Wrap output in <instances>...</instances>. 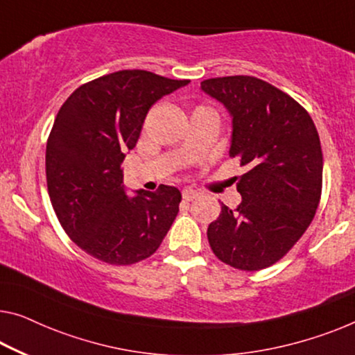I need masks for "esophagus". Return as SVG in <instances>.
<instances>
[{"instance_id": "34e87169", "label": "esophagus", "mask_w": 355, "mask_h": 355, "mask_svg": "<svg viewBox=\"0 0 355 355\" xmlns=\"http://www.w3.org/2000/svg\"><path fill=\"white\" fill-rule=\"evenodd\" d=\"M182 194H183V199L184 200H193V199H196L199 196V193L196 191V189H191V188H184L183 191H182Z\"/></svg>"}]
</instances>
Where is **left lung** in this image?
Instances as JSON below:
<instances>
[{
  "instance_id": "obj_1",
  "label": "left lung",
  "mask_w": 355,
  "mask_h": 355,
  "mask_svg": "<svg viewBox=\"0 0 355 355\" xmlns=\"http://www.w3.org/2000/svg\"><path fill=\"white\" fill-rule=\"evenodd\" d=\"M200 89L232 118L230 156L247 168L237 180L242 202L207 230L218 260L241 271L277 263L313 221L322 193V148L308 111L253 76L211 78Z\"/></svg>"
}]
</instances>
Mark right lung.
Here are the masks:
<instances>
[{
	"mask_svg": "<svg viewBox=\"0 0 355 355\" xmlns=\"http://www.w3.org/2000/svg\"><path fill=\"white\" fill-rule=\"evenodd\" d=\"M188 83L145 70L110 73L79 86L57 113L46 146L47 191L68 237L97 260L139 263L171 230L182 193L161 184L130 198L121 164L148 110Z\"/></svg>",
	"mask_w": 355,
	"mask_h": 355,
	"instance_id": "right-lung-1",
	"label": "right lung"
}]
</instances>
